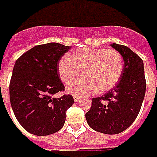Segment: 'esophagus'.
<instances>
[{
    "instance_id": "esophagus-1",
    "label": "esophagus",
    "mask_w": 157,
    "mask_h": 157,
    "mask_svg": "<svg viewBox=\"0 0 157 157\" xmlns=\"http://www.w3.org/2000/svg\"><path fill=\"white\" fill-rule=\"evenodd\" d=\"M73 99H74V101L75 102H78V101H79V99H80V97L78 96V95H73Z\"/></svg>"
}]
</instances>
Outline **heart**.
Segmentation results:
<instances>
[{"label": "heart", "instance_id": "obj_1", "mask_svg": "<svg viewBox=\"0 0 157 157\" xmlns=\"http://www.w3.org/2000/svg\"><path fill=\"white\" fill-rule=\"evenodd\" d=\"M123 56L114 49L81 48L59 60L57 71L61 80L69 84L67 90L73 94H103L114 87L123 72Z\"/></svg>", "mask_w": 157, "mask_h": 157}]
</instances>
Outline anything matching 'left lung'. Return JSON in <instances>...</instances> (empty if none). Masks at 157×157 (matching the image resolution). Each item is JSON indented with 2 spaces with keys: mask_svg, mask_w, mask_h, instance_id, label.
Segmentation results:
<instances>
[{
  "mask_svg": "<svg viewBox=\"0 0 157 157\" xmlns=\"http://www.w3.org/2000/svg\"><path fill=\"white\" fill-rule=\"evenodd\" d=\"M112 47L123 56V74L115 87L101 97L92 99V105L85 114L89 126L105 134H119L134 123L146 88L142 59L125 45L113 43Z\"/></svg>",
  "mask_w": 157,
  "mask_h": 157,
  "instance_id": "obj_1",
  "label": "left lung"
}]
</instances>
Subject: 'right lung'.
I'll return each mask as SVG.
<instances>
[{
	"instance_id": "right-lung-1",
	"label": "right lung",
	"mask_w": 157,
	"mask_h": 157,
	"mask_svg": "<svg viewBox=\"0 0 157 157\" xmlns=\"http://www.w3.org/2000/svg\"><path fill=\"white\" fill-rule=\"evenodd\" d=\"M70 46L47 43L34 46L17 59L9 85L14 115L24 129L34 135L56 133L64 125L67 110L74 103L71 94L53 95L65 90L57 66Z\"/></svg>"
}]
</instances>
